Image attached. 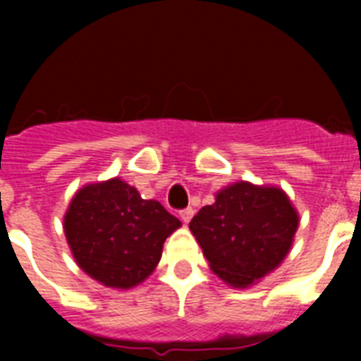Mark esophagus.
I'll list each match as a JSON object with an SVG mask.
<instances>
[{"instance_id": "34e87169", "label": "esophagus", "mask_w": 361, "mask_h": 361, "mask_svg": "<svg viewBox=\"0 0 361 361\" xmlns=\"http://www.w3.org/2000/svg\"><path fill=\"white\" fill-rule=\"evenodd\" d=\"M192 215H195V209L192 208H185V209H181L180 212V217H181V221H183V223H189V221L192 219Z\"/></svg>"}]
</instances>
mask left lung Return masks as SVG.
I'll list each match as a JSON object with an SVG mask.
<instances>
[{"mask_svg": "<svg viewBox=\"0 0 361 361\" xmlns=\"http://www.w3.org/2000/svg\"><path fill=\"white\" fill-rule=\"evenodd\" d=\"M189 228L214 274L232 286H249L283 262L296 234L298 214L277 187L238 181L217 192Z\"/></svg>", "mask_w": 361, "mask_h": 361, "instance_id": "1", "label": "left lung"}]
</instances>
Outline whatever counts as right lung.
<instances>
[{
    "mask_svg": "<svg viewBox=\"0 0 361 361\" xmlns=\"http://www.w3.org/2000/svg\"><path fill=\"white\" fill-rule=\"evenodd\" d=\"M63 226L73 257L90 277L130 288L155 269L164 240L181 223L157 200H144L114 178L76 192Z\"/></svg>",
    "mask_w": 361,
    "mask_h": 361,
    "instance_id": "1",
    "label": "right lung"
}]
</instances>
